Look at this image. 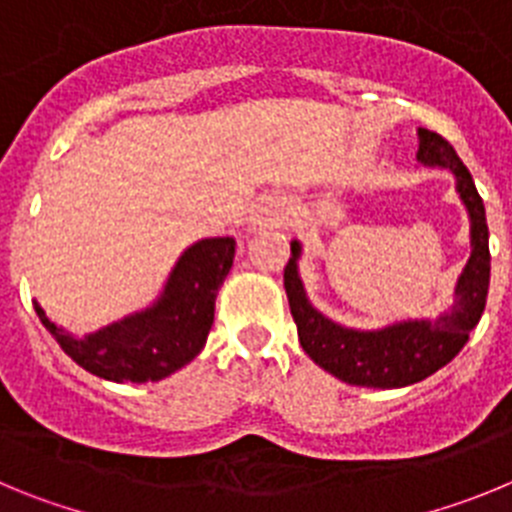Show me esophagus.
I'll return each mask as SVG.
<instances>
[{
    "label": "esophagus",
    "mask_w": 512,
    "mask_h": 512,
    "mask_svg": "<svg viewBox=\"0 0 512 512\" xmlns=\"http://www.w3.org/2000/svg\"><path fill=\"white\" fill-rule=\"evenodd\" d=\"M287 205L277 197H266L256 205V210L251 212V225L256 228H271V225H282L287 220Z\"/></svg>",
    "instance_id": "obj_1"
}]
</instances>
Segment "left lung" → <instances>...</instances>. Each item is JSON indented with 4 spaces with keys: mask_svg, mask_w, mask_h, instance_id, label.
<instances>
[{
    "mask_svg": "<svg viewBox=\"0 0 512 512\" xmlns=\"http://www.w3.org/2000/svg\"><path fill=\"white\" fill-rule=\"evenodd\" d=\"M418 161L425 166H443L456 176L461 202L472 220V256L456 284V302L436 320H408L382 330H351L320 315L307 302L297 274L300 243L292 241V259L284 266V289L289 310L297 323V336L305 354L325 372L356 387L395 390L431 377L449 364L469 341V330L479 323L490 289V230L482 197L472 174L451 143L433 130H418Z\"/></svg>",
    "mask_w": 512,
    "mask_h": 512,
    "instance_id": "8db88e82",
    "label": "left lung"
}]
</instances>
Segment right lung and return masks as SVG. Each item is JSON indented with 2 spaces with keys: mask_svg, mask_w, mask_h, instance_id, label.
<instances>
[{
  "mask_svg": "<svg viewBox=\"0 0 512 512\" xmlns=\"http://www.w3.org/2000/svg\"><path fill=\"white\" fill-rule=\"evenodd\" d=\"M233 238H205L176 261L153 307L76 338L35 302L40 323L87 372L110 382H158L200 354L215 320V297L233 266Z\"/></svg>",
  "mask_w": 512,
  "mask_h": 512,
  "instance_id": "1",
  "label": "right lung"
}]
</instances>
